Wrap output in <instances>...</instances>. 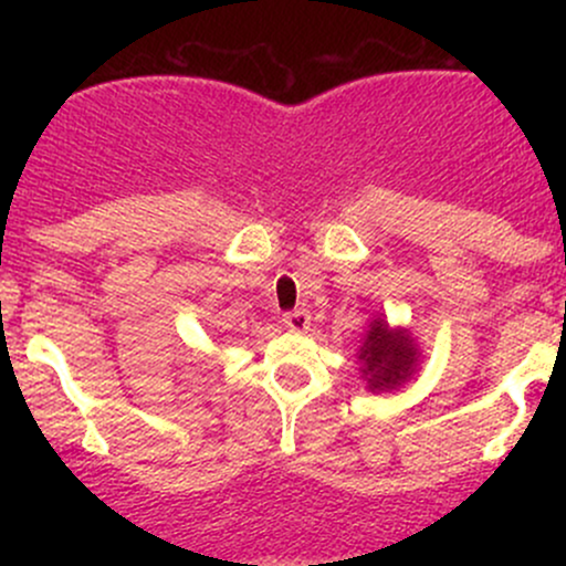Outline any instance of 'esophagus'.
Here are the masks:
<instances>
[{"instance_id": "1", "label": "esophagus", "mask_w": 566, "mask_h": 566, "mask_svg": "<svg viewBox=\"0 0 566 566\" xmlns=\"http://www.w3.org/2000/svg\"><path fill=\"white\" fill-rule=\"evenodd\" d=\"M284 327L290 329V333H305V329L311 327V314L308 311H290V314H284Z\"/></svg>"}]
</instances>
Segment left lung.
<instances>
[{
    "label": "left lung",
    "mask_w": 566,
    "mask_h": 566,
    "mask_svg": "<svg viewBox=\"0 0 566 566\" xmlns=\"http://www.w3.org/2000/svg\"><path fill=\"white\" fill-rule=\"evenodd\" d=\"M356 359L367 391L388 394L418 373L423 354L407 327H391L386 316L378 314L367 324Z\"/></svg>",
    "instance_id": "1"
}]
</instances>
